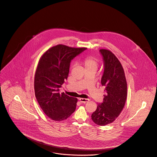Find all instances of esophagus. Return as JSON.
Segmentation results:
<instances>
[{"label": "esophagus", "mask_w": 157, "mask_h": 157, "mask_svg": "<svg viewBox=\"0 0 157 157\" xmlns=\"http://www.w3.org/2000/svg\"><path fill=\"white\" fill-rule=\"evenodd\" d=\"M79 101L81 103H85L86 102H88L89 101V99H86V98H80L79 99Z\"/></svg>", "instance_id": "34e87169"}]
</instances>
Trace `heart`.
Segmentation results:
<instances>
[{"label":"heart","instance_id":"b5f03b06","mask_svg":"<svg viewBox=\"0 0 157 157\" xmlns=\"http://www.w3.org/2000/svg\"><path fill=\"white\" fill-rule=\"evenodd\" d=\"M81 63L84 66L85 70L96 71L98 67V61L93 57H86L81 61Z\"/></svg>","mask_w":157,"mask_h":157}]
</instances>
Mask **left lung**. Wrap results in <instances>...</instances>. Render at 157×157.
I'll use <instances>...</instances> for the list:
<instances>
[{
    "label": "left lung",
    "instance_id": "1",
    "mask_svg": "<svg viewBox=\"0 0 157 157\" xmlns=\"http://www.w3.org/2000/svg\"><path fill=\"white\" fill-rule=\"evenodd\" d=\"M104 72L101 84L105 88L103 101L98 104L91 120L98 125H106L115 121L124 108L127 95V85L121 63L109 50L101 49Z\"/></svg>",
    "mask_w": 157,
    "mask_h": 157
}]
</instances>
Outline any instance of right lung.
Segmentation results:
<instances>
[{
	"mask_svg": "<svg viewBox=\"0 0 157 157\" xmlns=\"http://www.w3.org/2000/svg\"><path fill=\"white\" fill-rule=\"evenodd\" d=\"M57 45L41 57L36 69L34 88L40 107L51 120H66L75 112L78 99L60 93L67 80L72 60L86 49Z\"/></svg>",
	"mask_w": 157,
	"mask_h": 157,
	"instance_id": "add662e5",
	"label": "right lung"
}]
</instances>
